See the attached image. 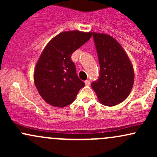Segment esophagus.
<instances>
[{"label": "esophagus", "instance_id": "esophagus-1", "mask_svg": "<svg viewBox=\"0 0 157 157\" xmlns=\"http://www.w3.org/2000/svg\"><path fill=\"white\" fill-rule=\"evenodd\" d=\"M85 84H86V86H89V85H90V80H87L85 81Z\"/></svg>", "mask_w": 157, "mask_h": 157}]
</instances>
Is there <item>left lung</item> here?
<instances>
[{"label": "left lung", "instance_id": "left-lung-1", "mask_svg": "<svg viewBox=\"0 0 157 157\" xmlns=\"http://www.w3.org/2000/svg\"><path fill=\"white\" fill-rule=\"evenodd\" d=\"M100 73L91 83L101 104L114 106L130 94L134 82V71L130 58L122 46L111 35L92 32Z\"/></svg>", "mask_w": 157, "mask_h": 157}]
</instances>
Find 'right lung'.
<instances>
[{
	"mask_svg": "<svg viewBox=\"0 0 157 157\" xmlns=\"http://www.w3.org/2000/svg\"><path fill=\"white\" fill-rule=\"evenodd\" d=\"M91 36V32H63L45 46L36 63L34 82L40 95L48 104L63 108L71 104L84 87L71 56Z\"/></svg>",
	"mask_w": 157,
	"mask_h": 157,
	"instance_id": "add662e5",
	"label": "right lung"
}]
</instances>
